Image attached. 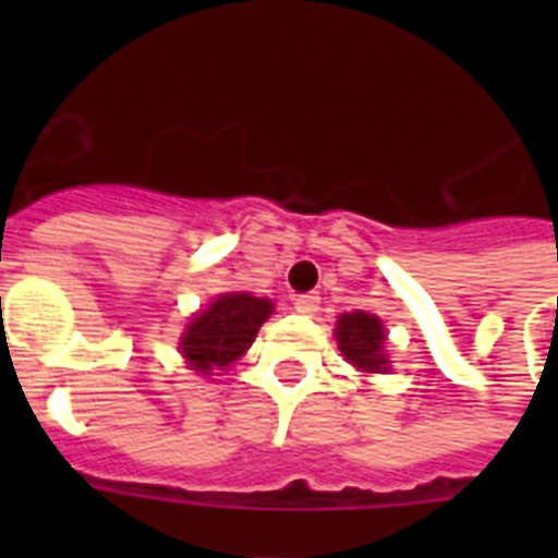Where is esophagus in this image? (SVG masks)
Segmentation results:
<instances>
[{"instance_id":"1","label":"esophagus","mask_w":558,"mask_h":558,"mask_svg":"<svg viewBox=\"0 0 558 558\" xmlns=\"http://www.w3.org/2000/svg\"><path fill=\"white\" fill-rule=\"evenodd\" d=\"M293 304L302 315H315V313H318V307H322V295H318V293H302V295H295Z\"/></svg>"}]
</instances>
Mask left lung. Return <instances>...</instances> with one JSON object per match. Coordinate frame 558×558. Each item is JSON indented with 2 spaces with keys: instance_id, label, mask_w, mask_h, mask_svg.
Returning <instances> with one entry per match:
<instances>
[{
  "instance_id": "8db88e82",
  "label": "left lung",
  "mask_w": 558,
  "mask_h": 558,
  "mask_svg": "<svg viewBox=\"0 0 558 558\" xmlns=\"http://www.w3.org/2000/svg\"><path fill=\"white\" fill-rule=\"evenodd\" d=\"M338 347L347 354L352 366L363 368V372H386L388 360L383 352L386 343V329L383 322L374 315L363 313H347L338 318Z\"/></svg>"
}]
</instances>
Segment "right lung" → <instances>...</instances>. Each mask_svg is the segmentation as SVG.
I'll return each instance as SVG.
<instances>
[{
    "instance_id": "obj_1",
    "label": "right lung",
    "mask_w": 558,
    "mask_h": 558,
    "mask_svg": "<svg viewBox=\"0 0 558 558\" xmlns=\"http://www.w3.org/2000/svg\"><path fill=\"white\" fill-rule=\"evenodd\" d=\"M274 313L268 299L248 293H226L209 310L198 313L181 338V352L190 360V368L211 374L231 366L254 343L256 329Z\"/></svg>"
}]
</instances>
